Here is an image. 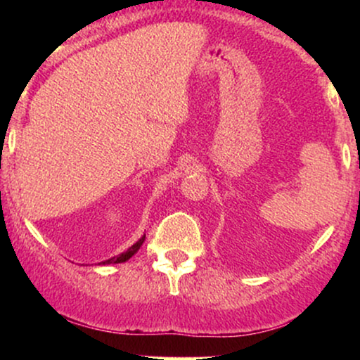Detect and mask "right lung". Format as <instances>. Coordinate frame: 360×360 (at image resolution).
<instances>
[{"label":"right lung","mask_w":360,"mask_h":360,"mask_svg":"<svg viewBox=\"0 0 360 360\" xmlns=\"http://www.w3.org/2000/svg\"><path fill=\"white\" fill-rule=\"evenodd\" d=\"M143 240H146V235H142V237H140L139 240L134 243V245L128 247V249H127L125 252H122V254L117 255V257H111V259H108V260H103V262H100V264H103V266H106V264H120V262H127V260L130 259L131 255L137 254V250L140 249V245H142Z\"/></svg>","instance_id":"add662e5"}]
</instances>
